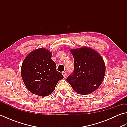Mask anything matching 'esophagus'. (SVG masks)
I'll return each mask as SVG.
<instances>
[{
    "instance_id": "1",
    "label": "esophagus",
    "mask_w": 127,
    "mask_h": 127,
    "mask_svg": "<svg viewBox=\"0 0 127 127\" xmlns=\"http://www.w3.org/2000/svg\"><path fill=\"white\" fill-rule=\"evenodd\" d=\"M62 74H63L64 78H65L66 77V74L65 72H62Z\"/></svg>"
}]
</instances>
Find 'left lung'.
I'll list each match as a JSON object with an SVG mask.
<instances>
[{"mask_svg":"<svg viewBox=\"0 0 127 127\" xmlns=\"http://www.w3.org/2000/svg\"><path fill=\"white\" fill-rule=\"evenodd\" d=\"M74 61L73 74L66 81L76 93L90 94L98 89L104 80L106 66L101 56L89 47L70 49Z\"/></svg>","mask_w":127,"mask_h":127,"instance_id":"8db88e82","label":"left lung"}]
</instances>
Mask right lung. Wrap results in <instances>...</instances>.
I'll return each instance as SVG.
<instances>
[{
  "instance_id": "obj_1",
  "label": "right lung",
  "mask_w": 127,
  "mask_h": 127,
  "mask_svg": "<svg viewBox=\"0 0 127 127\" xmlns=\"http://www.w3.org/2000/svg\"><path fill=\"white\" fill-rule=\"evenodd\" d=\"M52 53L45 48H37L28 53L21 66V76L27 88L40 96L49 95L64 77L57 71L52 59Z\"/></svg>"
}]
</instances>
